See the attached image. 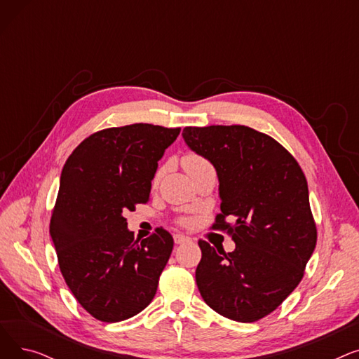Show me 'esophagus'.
<instances>
[{
  "mask_svg": "<svg viewBox=\"0 0 359 359\" xmlns=\"http://www.w3.org/2000/svg\"><path fill=\"white\" fill-rule=\"evenodd\" d=\"M173 238H175V243H176V244H182V243H184V241H189V240H191L189 237H186V236H183V234H175Z\"/></svg>",
  "mask_w": 359,
  "mask_h": 359,
  "instance_id": "34e87169",
  "label": "esophagus"
}]
</instances>
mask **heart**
Segmentation results:
<instances>
[{"label": "heart", "mask_w": 359, "mask_h": 359, "mask_svg": "<svg viewBox=\"0 0 359 359\" xmlns=\"http://www.w3.org/2000/svg\"><path fill=\"white\" fill-rule=\"evenodd\" d=\"M182 164H183L184 170H186L187 175H189V176L195 175L196 172H199V170H202V168H205V167L211 165V163H210L208 160H206V158H205L203 156H201V154H196V153H187V154H184L183 158H182ZM160 176H161V170H158V172L156 173V176H154V183L158 182ZM179 222H180V224H187V222H189V219H187V218H180Z\"/></svg>", "instance_id": "obj_1"}]
</instances>
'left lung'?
<instances>
[{
  "mask_svg": "<svg viewBox=\"0 0 359 359\" xmlns=\"http://www.w3.org/2000/svg\"><path fill=\"white\" fill-rule=\"evenodd\" d=\"M182 135L214 164L221 214L212 230L227 231L236 243L225 253L198 241V290L218 314L257 322L297 288L316 248L306 176L287 148L249 126H186Z\"/></svg>",
  "mask_w": 359,
  "mask_h": 359,
  "instance_id": "1",
  "label": "left lung"
}]
</instances>
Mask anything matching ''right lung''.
<instances>
[{
  "instance_id": "add662e5",
  "label": "right lung",
  "mask_w": 359,
  "mask_h": 359,
  "mask_svg": "<svg viewBox=\"0 0 359 359\" xmlns=\"http://www.w3.org/2000/svg\"><path fill=\"white\" fill-rule=\"evenodd\" d=\"M179 134L151 123L102 129L64 164L49 233L68 288L100 322L138 314L157 292L173 237L160 227L134 240L123 214L149 201L157 161Z\"/></svg>"
}]
</instances>
